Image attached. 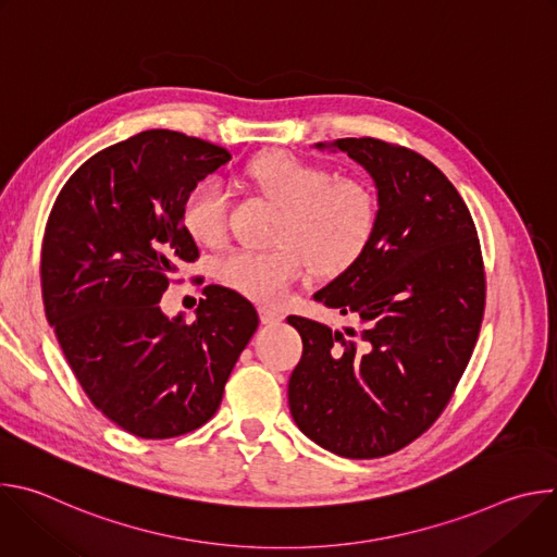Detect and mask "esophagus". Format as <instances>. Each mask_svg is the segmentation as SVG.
Returning a JSON list of instances; mask_svg holds the SVG:
<instances>
[{
	"label": "esophagus",
	"mask_w": 557,
	"mask_h": 557,
	"mask_svg": "<svg viewBox=\"0 0 557 557\" xmlns=\"http://www.w3.org/2000/svg\"><path fill=\"white\" fill-rule=\"evenodd\" d=\"M284 320V314L280 310H273V308H260V322L267 324V326H273V324H280Z\"/></svg>",
	"instance_id": "obj_1"
}]
</instances>
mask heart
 <instances>
[{"label": "heart", "mask_w": 557, "mask_h": 557, "mask_svg": "<svg viewBox=\"0 0 557 557\" xmlns=\"http://www.w3.org/2000/svg\"><path fill=\"white\" fill-rule=\"evenodd\" d=\"M245 178L275 207L271 251L235 249L215 264V277L258 304H277L310 264L314 273L348 271L376 228V196L363 181L342 178L306 158L271 151L245 168ZM185 231L215 247L226 231V194L220 181L198 183L183 202Z\"/></svg>", "instance_id": "obj_1"}]
</instances>
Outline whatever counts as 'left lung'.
<instances>
[{"label":"left lung","instance_id":"left-lung-1","mask_svg":"<svg viewBox=\"0 0 557 557\" xmlns=\"http://www.w3.org/2000/svg\"><path fill=\"white\" fill-rule=\"evenodd\" d=\"M348 153L376 189L366 253L312 295L355 326L288 317L304 352L288 379L295 425L344 458L406 447L443 412L481 333L485 273L454 185L417 151L376 138L314 143Z\"/></svg>","mask_w":557,"mask_h":557}]
</instances>
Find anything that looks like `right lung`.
I'll use <instances>...</instances> for the list:
<instances>
[{
  "label": "right lung",
  "mask_w": 557,
  "mask_h": 557,
  "mask_svg": "<svg viewBox=\"0 0 557 557\" xmlns=\"http://www.w3.org/2000/svg\"><path fill=\"white\" fill-rule=\"evenodd\" d=\"M228 161L224 147L147 129L78 168L48 218V322L90 401L140 438L205 425L260 324L249 299L215 284L205 286L194 322L158 304L170 277L198 258L183 202Z\"/></svg>",
  "instance_id": "1"
}]
</instances>
